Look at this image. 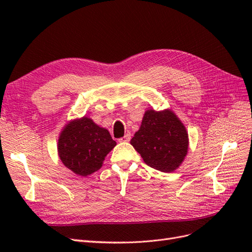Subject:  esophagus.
Wrapping results in <instances>:
<instances>
[{"label": "esophagus", "mask_w": 252, "mask_h": 252, "mask_svg": "<svg viewBox=\"0 0 252 252\" xmlns=\"http://www.w3.org/2000/svg\"><path fill=\"white\" fill-rule=\"evenodd\" d=\"M130 133H126L124 136H123V138H121V139H119V142H123V143H125V142H129V141H130Z\"/></svg>", "instance_id": "obj_1"}]
</instances>
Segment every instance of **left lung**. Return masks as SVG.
Masks as SVG:
<instances>
[{
	"mask_svg": "<svg viewBox=\"0 0 252 252\" xmlns=\"http://www.w3.org/2000/svg\"><path fill=\"white\" fill-rule=\"evenodd\" d=\"M130 144L144 162L163 172L175 170L188 151L186 128L170 110H147Z\"/></svg>",
	"mask_w": 252,
	"mask_h": 252,
	"instance_id": "1",
	"label": "left lung"
}]
</instances>
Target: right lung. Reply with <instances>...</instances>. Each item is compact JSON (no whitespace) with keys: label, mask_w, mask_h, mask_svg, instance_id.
Segmentation results:
<instances>
[{"label":"right lung","mask_w":252,"mask_h":252,"mask_svg":"<svg viewBox=\"0 0 252 252\" xmlns=\"http://www.w3.org/2000/svg\"><path fill=\"white\" fill-rule=\"evenodd\" d=\"M116 145L107 129L84 117L65 126L58 142V151L67 168L86 177L101 168L105 157Z\"/></svg>","instance_id":"1"}]
</instances>
